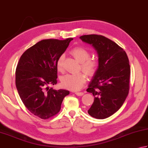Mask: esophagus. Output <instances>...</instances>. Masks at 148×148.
I'll return each mask as SVG.
<instances>
[{"mask_svg": "<svg viewBox=\"0 0 148 148\" xmlns=\"http://www.w3.org/2000/svg\"><path fill=\"white\" fill-rule=\"evenodd\" d=\"M75 94H76V95L77 96H83V95H84V93H83V92H75Z\"/></svg>", "mask_w": 148, "mask_h": 148, "instance_id": "esophagus-1", "label": "esophagus"}]
</instances>
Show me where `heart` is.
Here are the masks:
<instances>
[{
  "label": "heart",
  "mask_w": 148,
  "mask_h": 148,
  "mask_svg": "<svg viewBox=\"0 0 148 148\" xmlns=\"http://www.w3.org/2000/svg\"><path fill=\"white\" fill-rule=\"evenodd\" d=\"M74 58L81 63V68L88 76H92L98 68V61L95 59L89 58L90 53L83 47H76L71 51ZM64 56H60L57 61V69L60 72L63 71ZM87 81V76L83 72L66 74L61 79L62 87L71 90H79Z\"/></svg>",
  "instance_id": "b5f03b06"
}]
</instances>
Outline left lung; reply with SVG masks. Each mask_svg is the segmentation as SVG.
<instances>
[{
    "label": "left lung",
    "mask_w": 148,
    "mask_h": 148,
    "mask_svg": "<svg viewBox=\"0 0 148 148\" xmlns=\"http://www.w3.org/2000/svg\"><path fill=\"white\" fill-rule=\"evenodd\" d=\"M82 41L97 51L98 68L87 91L95 100L88 113L97 119L111 116L125 101L130 90L131 69L127 53L116 42L100 35H84Z\"/></svg>",
    "instance_id": "1"
}]
</instances>
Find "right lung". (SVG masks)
<instances>
[{
  "mask_svg": "<svg viewBox=\"0 0 148 148\" xmlns=\"http://www.w3.org/2000/svg\"><path fill=\"white\" fill-rule=\"evenodd\" d=\"M72 40H42L26 50L18 61L15 72L18 93L26 108L41 119L58 114L63 98L69 95V90H55L49 85L57 83V61Z\"/></svg>",
  "mask_w": 148,
  "mask_h": 148,
  "instance_id": "add662e5",
  "label": "right lung"
}]
</instances>
